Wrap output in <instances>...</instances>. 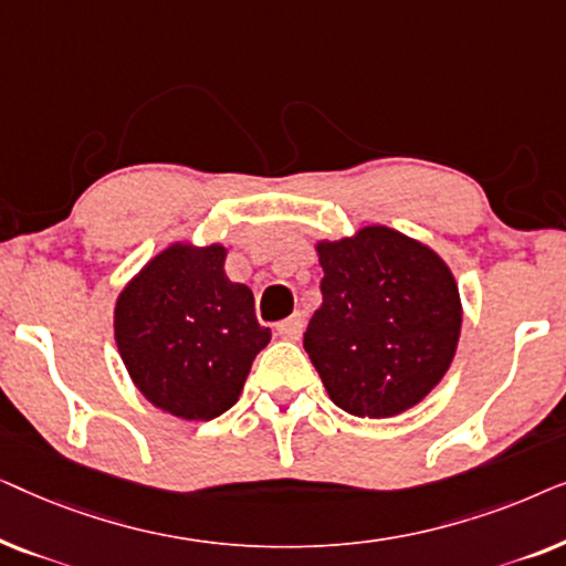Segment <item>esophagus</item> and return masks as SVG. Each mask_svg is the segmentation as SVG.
<instances>
[{
	"label": "esophagus",
	"instance_id": "obj_1",
	"mask_svg": "<svg viewBox=\"0 0 566 566\" xmlns=\"http://www.w3.org/2000/svg\"><path fill=\"white\" fill-rule=\"evenodd\" d=\"M275 329H277V335H281L283 339H298L301 332H304V316L293 314V316H289V319L277 322Z\"/></svg>",
	"mask_w": 566,
	"mask_h": 566
}]
</instances>
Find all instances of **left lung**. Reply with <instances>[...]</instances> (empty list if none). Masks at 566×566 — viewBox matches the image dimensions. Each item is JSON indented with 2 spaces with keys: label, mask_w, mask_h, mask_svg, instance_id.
Listing matches in <instances>:
<instances>
[{
  "label": "left lung",
  "mask_w": 566,
  "mask_h": 566,
  "mask_svg": "<svg viewBox=\"0 0 566 566\" xmlns=\"http://www.w3.org/2000/svg\"><path fill=\"white\" fill-rule=\"evenodd\" d=\"M322 306L304 350L324 389L355 417H394L428 397L451 366L461 298L436 252L399 231L366 227L316 247Z\"/></svg>",
  "instance_id": "left-lung-1"
}]
</instances>
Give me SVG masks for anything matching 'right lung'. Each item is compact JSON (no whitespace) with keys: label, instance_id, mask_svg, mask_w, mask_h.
Here are the masks:
<instances>
[{"label":"right lung","instance_id":"obj_1","mask_svg":"<svg viewBox=\"0 0 566 566\" xmlns=\"http://www.w3.org/2000/svg\"><path fill=\"white\" fill-rule=\"evenodd\" d=\"M221 244H172L120 293L115 343L154 407L182 420H213L242 394L270 329L254 296L223 273Z\"/></svg>","mask_w":566,"mask_h":566}]
</instances>
